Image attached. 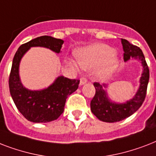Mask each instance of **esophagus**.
Returning a JSON list of instances; mask_svg holds the SVG:
<instances>
[{
	"label": "esophagus",
	"instance_id": "esophagus-1",
	"mask_svg": "<svg viewBox=\"0 0 156 156\" xmlns=\"http://www.w3.org/2000/svg\"><path fill=\"white\" fill-rule=\"evenodd\" d=\"M87 83V78H85V77H82V78H80V85H84V84H86V83Z\"/></svg>",
	"mask_w": 156,
	"mask_h": 156
}]
</instances>
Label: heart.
<instances>
[{"mask_svg": "<svg viewBox=\"0 0 156 156\" xmlns=\"http://www.w3.org/2000/svg\"><path fill=\"white\" fill-rule=\"evenodd\" d=\"M77 61L81 68L84 70L96 69V78L100 80L108 78L118 66V58L115 50L104 44H95L78 49L76 52ZM69 65L73 68L77 66L69 61Z\"/></svg>", "mask_w": 156, "mask_h": 156, "instance_id": "heart-1", "label": "heart"}]
</instances>
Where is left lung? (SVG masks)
I'll use <instances>...</instances> for the list:
<instances>
[{"label": "left lung", "mask_w": 156, "mask_h": 156, "mask_svg": "<svg viewBox=\"0 0 156 156\" xmlns=\"http://www.w3.org/2000/svg\"><path fill=\"white\" fill-rule=\"evenodd\" d=\"M121 44L124 50V61L126 62L130 58H134L141 61L143 73L139 80V88L135 95L131 100L122 104L113 102L109 99L106 90V84L100 85L99 83H94L95 95L90 101V110L99 120L109 123L117 122L127 118L142 106L145 100L150 77L149 69L143 51L124 39H121Z\"/></svg>", "instance_id": "left-lung-1"}]
</instances>
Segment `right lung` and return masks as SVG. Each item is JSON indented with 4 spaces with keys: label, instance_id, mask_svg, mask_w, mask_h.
Masks as SVG:
<instances>
[{
    "label": "right lung",
    "instance_id": "add662e5",
    "mask_svg": "<svg viewBox=\"0 0 156 156\" xmlns=\"http://www.w3.org/2000/svg\"><path fill=\"white\" fill-rule=\"evenodd\" d=\"M63 43L62 40L44 35L22 44L14 55L9 79V91L18 111L31 122L46 123L58 118L64 112L67 97L78 88L79 80L59 76L45 89L29 90L21 82L20 61L31 47H44L60 53Z\"/></svg>",
    "mask_w": 156,
    "mask_h": 156
}]
</instances>
